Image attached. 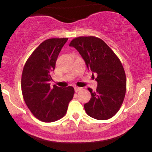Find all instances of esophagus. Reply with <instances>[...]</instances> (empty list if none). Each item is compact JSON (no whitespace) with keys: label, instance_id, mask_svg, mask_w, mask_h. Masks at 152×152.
<instances>
[{"label":"esophagus","instance_id":"esophagus-1","mask_svg":"<svg viewBox=\"0 0 152 152\" xmlns=\"http://www.w3.org/2000/svg\"><path fill=\"white\" fill-rule=\"evenodd\" d=\"M74 90H75V91H76V92H78V91H79L82 90V88H81V87L75 86L74 87Z\"/></svg>","mask_w":152,"mask_h":152}]
</instances>
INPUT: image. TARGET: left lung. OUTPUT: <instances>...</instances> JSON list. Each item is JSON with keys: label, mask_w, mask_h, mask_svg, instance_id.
Instances as JSON below:
<instances>
[{"label": "left lung", "mask_w": 152, "mask_h": 152, "mask_svg": "<svg viewBox=\"0 0 152 152\" xmlns=\"http://www.w3.org/2000/svg\"><path fill=\"white\" fill-rule=\"evenodd\" d=\"M69 46L78 50L93 75L98 74L96 91L88 88L91 98L84 104L86 114L98 120L113 117L126 94V75L120 60L104 41L94 36L74 38Z\"/></svg>", "instance_id": "obj_1"}]
</instances>
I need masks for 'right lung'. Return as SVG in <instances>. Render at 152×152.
<instances>
[{"label":"right lung","instance_id":"right-lung-1","mask_svg":"<svg viewBox=\"0 0 152 152\" xmlns=\"http://www.w3.org/2000/svg\"><path fill=\"white\" fill-rule=\"evenodd\" d=\"M68 38H50L33 52L23 67L21 77L23 96L34 116L43 122H53L65 116L74 97L72 86H50L51 74L61 50Z\"/></svg>","mask_w":152,"mask_h":152}]
</instances>
